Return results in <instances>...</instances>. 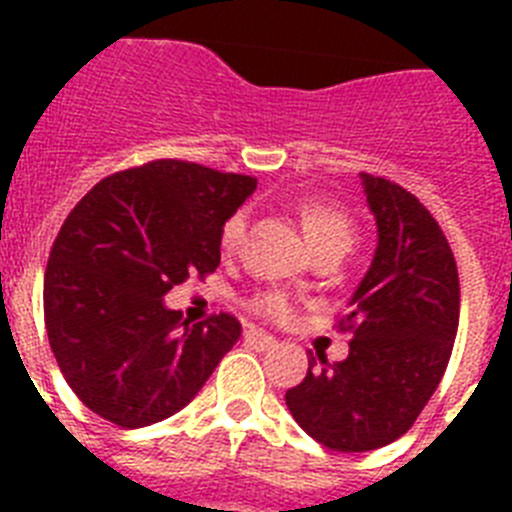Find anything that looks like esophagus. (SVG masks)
<instances>
[{
  "label": "esophagus",
  "mask_w": 512,
  "mask_h": 512,
  "mask_svg": "<svg viewBox=\"0 0 512 512\" xmlns=\"http://www.w3.org/2000/svg\"><path fill=\"white\" fill-rule=\"evenodd\" d=\"M246 343H251L253 348H259V351H269V348L277 346V338L264 333V330H256V328H248L246 330Z\"/></svg>",
  "instance_id": "esophagus-1"
}]
</instances>
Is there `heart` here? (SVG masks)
I'll return each instance as SVG.
<instances>
[{"instance_id":"b5f03b06","label":"heart","mask_w":512,"mask_h":512,"mask_svg":"<svg viewBox=\"0 0 512 512\" xmlns=\"http://www.w3.org/2000/svg\"><path fill=\"white\" fill-rule=\"evenodd\" d=\"M300 223L305 230L307 243L312 246V251H323V248H336V251L346 253L354 243V225H351V217L336 205H328V202H302L300 205ZM243 233H246V215L243 212H235L233 217H228L220 230V251L225 256L238 251L243 241ZM256 310L269 315L274 320L289 318V302L287 297L279 295V292H266L256 300Z\"/></svg>"}]
</instances>
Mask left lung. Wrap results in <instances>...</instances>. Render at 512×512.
Listing matches in <instances>:
<instances>
[{"label":"left lung","mask_w":512,"mask_h":512,"mask_svg":"<svg viewBox=\"0 0 512 512\" xmlns=\"http://www.w3.org/2000/svg\"><path fill=\"white\" fill-rule=\"evenodd\" d=\"M359 176L377 248L341 320L354 333L348 356L328 364L318 354V366L310 354L307 377L284 397L302 431L336 451H372L408 431L459 328V274L443 230L410 192Z\"/></svg>","instance_id":"1"}]
</instances>
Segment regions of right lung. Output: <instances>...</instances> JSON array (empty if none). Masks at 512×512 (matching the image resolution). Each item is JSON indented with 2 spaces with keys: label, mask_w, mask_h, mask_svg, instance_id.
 I'll return each mask as SVG.
<instances>
[{
  "label": "right lung",
  "mask_w": 512,
  "mask_h": 512,
  "mask_svg": "<svg viewBox=\"0 0 512 512\" xmlns=\"http://www.w3.org/2000/svg\"><path fill=\"white\" fill-rule=\"evenodd\" d=\"M256 184L166 158L107 176L71 210L45 269V330L92 413L122 428L171 418L241 338L228 312L189 328L164 297L217 269L220 230Z\"/></svg>",
  "instance_id": "obj_1"
}]
</instances>
